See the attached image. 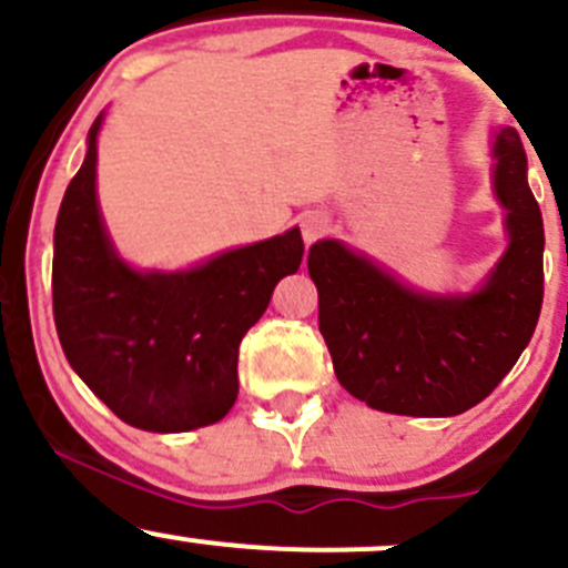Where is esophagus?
Returning a JSON list of instances; mask_svg holds the SVG:
<instances>
[{
  "label": "esophagus",
  "mask_w": 568,
  "mask_h": 568,
  "mask_svg": "<svg viewBox=\"0 0 568 568\" xmlns=\"http://www.w3.org/2000/svg\"><path fill=\"white\" fill-rule=\"evenodd\" d=\"M300 227H302V239H305L307 244H313L324 236L326 227H329V220H326V214H321V211H311V214L302 216Z\"/></svg>",
  "instance_id": "34e87169"
}]
</instances>
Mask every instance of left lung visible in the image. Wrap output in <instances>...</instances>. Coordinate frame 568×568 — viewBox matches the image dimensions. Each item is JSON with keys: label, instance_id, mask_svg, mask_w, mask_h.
Here are the masks:
<instances>
[{"label": "left lung", "instance_id": "8db88e82", "mask_svg": "<svg viewBox=\"0 0 568 568\" xmlns=\"http://www.w3.org/2000/svg\"><path fill=\"white\" fill-rule=\"evenodd\" d=\"M495 156L511 244L478 294H417L341 242L311 247L318 329L337 382L374 409L462 415L500 385L530 343L544 302L541 209L517 131L497 134Z\"/></svg>", "mask_w": 568, "mask_h": 568}]
</instances>
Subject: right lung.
I'll return each mask as SVG.
<instances>
[{"label":"right lung","instance_id":"1","mask_svg":"<svg viewBox=\"0 0 568 568\" xmlns=\"http://www.w3.org/2000/svg\"><path fill=\"white\" fill-rule=\"evenodd\" d=\"M54 227L51 300L68 363L123 423L211 426L239 395V343L302 263V233L231 250L192 272L140 274L114 255L95 203V134Z\"/></svg>","mask_w":568,"mask_h":568}]
</instances>
